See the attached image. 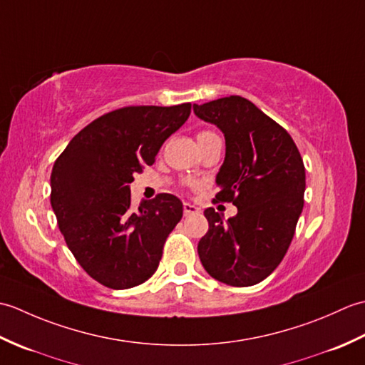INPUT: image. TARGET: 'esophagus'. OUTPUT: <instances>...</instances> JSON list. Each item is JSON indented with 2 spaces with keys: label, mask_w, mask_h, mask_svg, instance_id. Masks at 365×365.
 Returning a JSON list of instances; mask_svg holds the SVG:
<instances>
[{
  "label": "esophagus",
  "mask_w": 365,
  "mask_h": 365,
  "mask_svg": "<svg viewBox=\"0 0 365 365\" xmlns=\"http://www.w3.org/2000/svg\"><path fill=\"white\" fill-rule=\"evenodd\" d=\"M199 212H200L199 207L192 205V204H190V202H185V204H183V215H185V216L196 215V213H199Z\"/></svg>",
  "instance_id": "obj_1"
}]
</instances>
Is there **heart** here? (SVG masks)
<instances>
[{
	"label": "heart",
	"mask_w": 365,
	"mask_h": 365,
	"mask_svg": "<svg viewBox=\"0 0 365 365\" xmlns=\"http://www.w3.org/2000/svg\"><path fill=\"white\" fill-rule=\"evenodd\" d=\"M208 135H213V133H210V131H200V133L197 135V141L200 138H204V136H208Z\"/></svg>",
	"instance_id": "1"
}]
</instances>
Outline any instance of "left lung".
Instances as JSON below:
<instances>
[{
	"mask_svg": "<svg viewBox=\"0 0 365 365\" xmlns=\"http://www.w3.org/2000/svg\"><path fill=\"white\" fill-rule=\"evenodd\" d=\"M199 119L218 127L226 157L216 185V202L238 212L227 221L204 212L208 232L197 245L199 259L216 281L232 287L259 284L289 250L302 212L306 170L292 136L250 100L230 96L192 105Z\"/></svg>",
	"mask_w": 365,
	"mask_h": 365,
	"instance_id": "8db88e82",
	"label": "left lung"
}]
</instances>
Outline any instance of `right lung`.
<instances>
[{
	"instance_id": "right-lung-1",
	"label": "right lung",
	"mask_w": 365,
	"mask_h": 365,
	"mask_svg": "<svg viewBox=\"0 0 365 365\" xmlns=\"http://www.w3.org/2000/svg\"><path fill=\"white\" fill-rule=\"evenodd\" d=\"M190 113L191 103L120 108L84 127L54 161L50 200L61 234L83 269L105 287L131 289L158 268L183 205L163 192L133 208L130 183L153 165Z\"/></svg>"
}]
</instances>
